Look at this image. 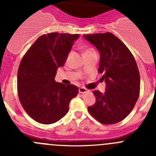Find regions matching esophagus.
I'll use <instances>...</instances> for the list:
<instances>
[{"instance_id": "esophagus-1", "label": "esophagus", "mask_w": 156, "mask_h": 156, "mask_svg": "<svg viewBox=\"0 0 156 156\" xmlns=\"http://www.w3.org/2000/svg\"><path fill=\"white\" fill-rule=\"evenodd\" d=\"M89 91V90L87 89V88L85 87H80L79 88V92L81 94H85V93H87V92Z\"/></svg>"}]
</instances>
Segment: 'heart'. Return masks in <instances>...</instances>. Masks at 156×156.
Wrapping results in <instances>:
<instances>
[{
    "instance_id": "1",
    "label": "heart",
    "mask_w": 156,
    "mask_h": 156,
    "mask_svg": "<svg viewBox=\"0 0 156 156\" xmlns=\"http://www.w3.org/2000/svg\"><path fill=\"white\" fill-rule=\"evenodd\" d=\"M87 51H90V50H87Z\"/></svg>"
}]
</instances>
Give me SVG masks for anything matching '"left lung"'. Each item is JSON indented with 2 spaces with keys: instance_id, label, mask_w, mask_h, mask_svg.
<instances>
[{
  "instance_id": "8db88e82",
  "label": "left lung",
  "mask_w": 156,
  "mask_h": 156,
  "mask_svg": "<svg viewBox=\"0 0 156 156\" xmlns=\"http://www.w3.org/2000/svg\"><path fill=\"white\" fill-rule=\"evenodd\" d=\"M100 54L98 73L105 82V90H94L96 102L87 109L103 124H114L132 111L140 93L137 63L126 45L111 33L83 35Z\"/></svg>"
}]
</instances>
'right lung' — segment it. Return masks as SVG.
<instances>
[{
  "instance_id": "obj_1",
  "label": "right lung",
  "mask_w": 156,
  "mask_h": 156,
  "mask_svg": "<svg viewBox=\"0 0 156 156\" xmlns=\"http://www.w3.org/2000/svg\"><path fill=\"white\" fill-rule=\"evenodd\" d=\"M79 37L58 33L42 35L22 59L17 75L19 100L27 114L40 123L51 124L61 119L78 94L76 86L56 82L55 77Z\"/></svg>"
}]
</instances>
